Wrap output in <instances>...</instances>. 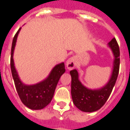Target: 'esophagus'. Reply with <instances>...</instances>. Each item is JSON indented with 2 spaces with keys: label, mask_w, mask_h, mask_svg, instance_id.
I'll return each instance as SVG.
<instances>
[{
  "label": "esophagus",
  "mask_w": 130,
  "mask_h": 130,
  "mask_svg": "<svg viewBox=\"0 0 130 130\" xmlns=\"http://www.w3.org/2000/svg\"><path fill=\"white\" fill-rule=\"evenodd\" d=\"M66 66L68 70H72L76 66V58L72 56L66 62Z\"/></svg>",
  "instance_id": "obj_1"
}]
</instances>
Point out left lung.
<instances>
[{
    "label": "left lung",
    "instance_id": "8db88e82",
    "mask_svg": "<svg viewBox=\"0 0 130 130\" xmlns=\"http://www.w3.org/2000/svg\"><path fill=\"white\" fill-rule=\"evenodd\" d=\"M108 46L112 51L114 60L111 77L103 87L98 89L86 87L79 79V73L76 69L70 72L72 77L71 94L73 103L82 111L93 112L99 110L108 100L114 87L120 66V50L116 38H113L108 43Z\"/></svg>",
    "mask_w": 130,
    "mask_h": 130
}]
</instances>
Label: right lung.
<instances>
[{
  "mask_svg": "<svg viewBox=\"0 0 130 130\" xmlns=\"http://www.w3.org/2000/svg\"><path fill=\"white\" fill-rule=\"evenodd\" d=\"M21 28L14 37L11 49L10 67L16 89L21 102L25 106L32 110L44 109L51 102L60 76L65 73V64L61 62L51 70L48 76L42 82L32 85H26L21 82L14 62V51Z\"/></svg>",
  "mask_w": 130,
  "mask_h": 130,
  "instance_id": "right-lung-1",
  "label": "right lung"
}]
</instances>
